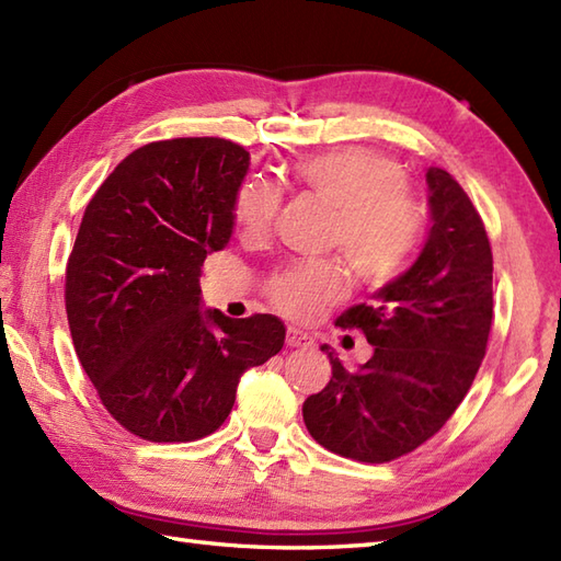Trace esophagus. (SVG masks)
<instances>
[{"mask_svg":"<svg viewBox=\"0 0 561 561\" xmlns=\"http://www.w3.org/2000/svg\"><path fill=\"white\" fill-rule=\"evenodd\" d=\"M310 344H312V340H310V336H308L306 332L296 330V328L286 330V346H291V348H306V346H310Z\"/></svg>","mask_w":561,"mask_h":561,"instance_id":"obj_1","label":"esophagus"}]
</instances>
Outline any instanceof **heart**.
I'll return each mask as SVG.
<instances>
[{
    "mask_svg": "<svg viewBox=\"0 0 561 561\" xmlns=\"http://www.w3.org/2000/svg\"><path fill=\"white\" fill-rule=\"evenodd\" d=\"M294 179L334 207L332 241L340 243L356 275L382 286L409 267L421 243V210L403 188V172L382 154L351 148L312 154L294 164ZM277 193L263 181H245L233 201V221L243 241H263L277 215ZM346 291L344 270L312 260L282 270L267 294L291 318H316Z\"/></svg>",
    "mask_w": 561,
    "mask_h": 561,
    "instance_id": "heart-1",
    "label": "heart"
}]
</instances>
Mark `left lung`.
Segmentation results:
<instances>
[{
	"mask_svg": "<svg viewBox=\"0 0 561 561\" xmlns=\"http://www.w3.org/2000/svg\"><path fill=\"white\" fill-rule=\"evenodd\" d=\"M430 231L415 263L370 304L334 322L358 328L373 356L348 373L334 351L328 387L304 401L312 439L346 459L382 463L421 447L457 411L485 356L492 251L471 198L445 169L425 174Z\"/></svg>",
	"mask_w": 561,
	"mask_h": 561,
	"instance_id": "8db88e82",
	"label": "left lung"
}]
</instances>
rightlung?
Instances as JSON below:
<instances>
[{
  "label": "right lung",
  "mask_w": 561,
  "mask_h": 561,
  "mask_svg": "<svg viewBox=\"0 0 561 561\" xmlns=\"http://www.w3.org/2000/svg\"><path fill=\"white\" fill-rule=\"evenodd\" d=\"M249 167L225 138L148 142L85 207L67 265L69 330L104 409L142 439L215 433L241 375L284 346L277 316L203 306V260L231 239Z\"/></svg>",
  "instance_id": "obj_1"
}]
</instances>
